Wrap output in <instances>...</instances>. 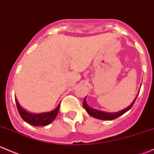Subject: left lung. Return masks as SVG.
<instances>
[{"instance_id":"left-lung-1","label":"left lung","mask_w":154,"mask_h":154,"mask_svg":"<svg viewBox=\"0 0 154 154\" xmlns=\"http://www.w3.org/2000/svg\"><path fill=\"white\" fill-rule=\"evenodd\" d=\"M138 93H139V92H138ZM137 96H138V95H137ZM137 96H136V98H135V100L132 101V104L129 106V107H127L126 108L123 109V110H120V111L117 112V113H107V112L101 111V110H95V109H94V108H92V107H89V106L87 104V103H86V97L84 98V100H83V107L85 108V110H86V112H87V113H89L90 116H92V117H95V118H96V119H99V120H114V119L117 118V117H119L120 116L123 115V113H125L126 112H127L129 110H130V109L132 108V106H133L135 100H136Z\"/></svg>"}]
</instances>
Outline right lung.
I'll list each match as a JSON object with an SVG mask.
<instances>
[{"label": "right lung", "mask_w": 154, "mask_h": 154, "mask_svg": "<svg viewBox=\"0 0 154 154\" xmlns=\"http://www.w3.org/2000/svg\"><path fill=\"white\" fill-rule=\"evenodd\" d=\"M15 99H16L18 111H19V114H20L21 117L25 122L34 126H44L50 124L55 120L56 116H57L58 112L59 110V107H60V104H59L56 108H55L54 110L50 112L42 113H31L21 107L16 98H15Z\"/></svg>", "instance_id": "1"}]
</instances>
